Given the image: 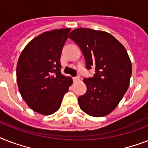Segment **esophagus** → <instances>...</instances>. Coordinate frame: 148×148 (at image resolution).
<instances>
[{"label":"esophagus","instance_id":"1","mask_svg":"<svg viewBox=\"0 0 148 148\" xmlns=\"http://www.w3.org/2000/svg\"><path fill=\"white\" fill-rule=\"evenodd\" d=\"M79 80H80V77H74V78H73V81H74V82H77V81H78Z\"/></svg>","mask_w":148,"mask_h":148}]
</instances>
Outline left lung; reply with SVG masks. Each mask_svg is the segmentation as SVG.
I'll use <instances>...</instances> for the list:
<instances>
[{
  "label": "left lung",
  "instance_id": "1",
  "mask_svg": "<svg viewBox=\"0 0 148 148\" xmlns=\"http://www.w3.org/2000/svg\"><path fill=\"white\" fill-rule=\"evenodd\" d=\"M69 38L81 49L88 69L94 67V77L84 79L87 91L78 97L87 114L103 117L117 108L130 84L132 66L125 47L110 34L77 28Z\"/></svg>",
  "mask_w": 148,
  "mask_h": 148
}]
</instances>
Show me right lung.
Listing matches in <instances>:
<instances>
[{"label": "right lung", "instance_id": "add662e5", "mask_svg": "<svg viewBox=\"0 0 148 148\" xmlns=\"http://www.w3.org/2000/svg\"><path fill=\"white\" fill-rule=\"evenodd\" d=\"M71 28L46 31L30 41L19 57L17 82L30 108L51 115L60 108L73 80L60 73V55Z\"/></svg>", "mask_w": 148, "mask_h": 148}]
</instances>
